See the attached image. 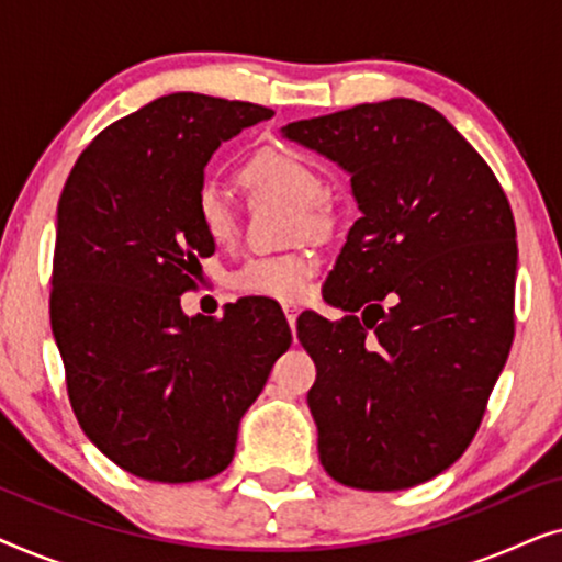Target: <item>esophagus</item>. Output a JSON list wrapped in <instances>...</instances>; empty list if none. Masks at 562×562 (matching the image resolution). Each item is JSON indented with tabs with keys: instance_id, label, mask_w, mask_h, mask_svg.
Listing matches in <instances>:
<instances>
[{
	"instance_id": "34e87169",
	"label": "esophagus",
	"mask_w": 562,
	"mask_h": 562,
	"mask_svg": "<svg viewBox=\"0 0 562 562\" xmlns=\"http://www.w3.org/2000/svg\"><path fill=\"white\" fill-rule=\"evenodd\" d=\"M283 314H286L289 325H291V327H294V325H296V317H299V310H296V306H291V304H286V306H283Z\"/></svg>"
}]
</instances>
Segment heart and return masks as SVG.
I'll return each instance as SVG.
<instances>
[{
	"label": "heart",
	"instance_id": "1",
	"mask_svg": "<svg viewBox=\"0 0 562 562\" xmlns=\"http://www.w3.org/2000/svg\"><path fill=\"white\" fill-rule=\"evenodd\" d=\"M240 181L252 194H268L286 199L296 204L299 233L319 235L329 227V212L322 194H325V181L322 173L310 160L289 150L263 148L243 166ZM194 217L210 243L233 245L237 237V212L229 204L225 191L214 183L199 187L194 196ZM317 273V258L312 252H283V256H258L245 260L237 271L229 276V286L237 294L263 296L276 302H296L310 286L312 276Z\"/></svg>",
	"mask_w": 562,
	"mask_h": 562
}]
</instances>
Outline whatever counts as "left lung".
Returning a JSON list of instances; mask_svg holds the SVG:
<instances>
[{"instance_id": "obj_1", "label": "left lung", "mask_w": 562, "mask_h": 562, "mask_svg": "<svg viewBox=\"0 0 562 562\" xmlns=\"http://www.w3.org/2000/svg\"><path fill=\"white\" fill-rule=\"evenodd\" d=\"M350 173L363 217L299 317L317 366L319 460L350 488L398 491L463 456L514 340L517 227L479 150L414 99L283 127Z\"/></svg>"}]
</instances>
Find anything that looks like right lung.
Masks as SVG:
<instances>
[{
	"mask_svg": "<svg viewBox=\"0 0 562 562\" xmlns=\"http://www.w3.org/2000/svg\"><path fill=\"white\" fill-rule=\"evenodd\" d=\"M273 110L194 91L160 97L91 140L58 199L50 327L83 435L122 471L189 483L225 471L237 425L289 350L283 314L256 299L187 317L194 217L222 140Z\"/></svg>",
	"mask_w": 562,
	"mask_h": 562,
	"instance_id": "right-lung-1",
	"label": "right lung"
}]
</instances>
